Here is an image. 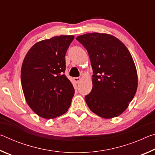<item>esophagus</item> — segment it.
Masks as SVG:
<instances>
[{"label":"esophagus","instance_id":"obj_1","mask_svg":"<svg viewBox=\"0 0 155 155\" xmlns=\"http://www.w3.org/2000/svg\"><path fill=\"white\" fill-rule=\"evenodd\" d=\"M74 81L77 83H78L81 81V78L80 77H75V78H74Z\"/></svg>","mask_w":155,"mask_h":155}]
</instances>
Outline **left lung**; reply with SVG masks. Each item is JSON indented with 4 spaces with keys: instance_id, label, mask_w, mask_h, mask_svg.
<instances>
[{
    "instance_id": "obj_1",
    "label": "left lung",
    "mask_w": 155,
    "mask_h": 155,
    "mask_svg": "<svg viewBox=\"0 0 155 155\" xmlns=\"http://www.w3.org/2000/svg\"><path fill=\"white\" fill-rule=\"evenodd\" d=\"M77 40L90 56L93 87L85 97L89 108L103 118L124 112L137 88V70L132 56L121 41L109 34H84Z\"/></svg>"
}]
</instances>
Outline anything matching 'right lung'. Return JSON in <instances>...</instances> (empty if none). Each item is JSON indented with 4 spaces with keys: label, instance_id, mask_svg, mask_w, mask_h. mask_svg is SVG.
<instances>
[{
    "label": "right lung",
    "instance_id": "add662e5",
    "mask_svg": "<svg viewBox=\"0 0 155 155\" xmlns=\"http://www.w3.org/2000/svg\"><path fill=\"white\" fill-rule=\"evenodd\" d=\"M73 35H60L39 41L26 54L21 84L28 106L39 116L54 118L71 105L74 89L64 74L65 56Z\"/></svg>",
    "mask_w": 155,
    "mask_h": 155
}]
</instances>
